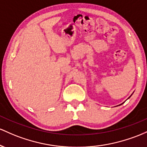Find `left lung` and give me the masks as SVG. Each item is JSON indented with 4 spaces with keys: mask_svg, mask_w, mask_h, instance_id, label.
<instances>
[{
    "mask_svg": "<svg viewBox=\"0 0 147 147\" xmlns=\"http://www.w3.org/2000/svg\"><path fill=\"white\" fill-rule=\"evenodd\" d=\"M132 94H131V95H132ZM131 96H129V97H128V98H130V97H131ZM123 103H124V102H123ZM123 103H121V104H123ZM121 104H120V105H121Z\"/></svg>",
    "mask_w": 147,
    "mask_h": 147,
    "instance_id": "obj_1",
    "label": "left lung"
}]
</instances>
